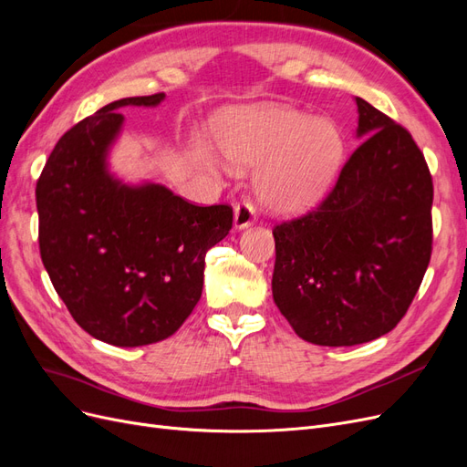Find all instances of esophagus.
Wrapping results in <instances>:
<instances>
[{"label": "esophagus", "mask_w": 467, "mask_h": 467, "mask_svg": "<svg viewBox=\"0 0 467 467\" xmlns=\"http://www.w3.org/2000/svg\"><path fill=\"white\" fill-rule=\"evenodd\" d=\"M255 222H257V210L249 201L235 206V210H234V228L235 230H245Z\"/></svg>", "instance_id": "34e87169"}]
</instances>
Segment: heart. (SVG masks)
<instances>
[{
    "mask_svg": "<svg viewBox=\"0 0 467 467\" xmlns=\"http://www.w3.org/2000/svg\"><path fill=\"white\" fill-rule=\"evenodd\" d=\"M214 144L239 169L262 163L255 177L257 194L278 214L312 208L331 187L345 153L343 134L333 120L280 105L225 112L214 130ZM194 160L208 169L225 167L210 148L196 151Z\"/></svg>",
    "mask_w": 467,
    "mask_h": 467,
    "instance_id": "heart-1",
    "label": "heart"
}]
</instances>
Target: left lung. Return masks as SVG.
Returning a JSON list of instances; mask_svg holds the SVG:
<instances>
[{"instance_id":"obj_1","label":"left lung","mask_w":467,"mask_h":467,"mask_svg":"<svg viewBox=\"0 0 467 467\" xmlns=\"http://www.w3.org/2000/svg\"><path fill=\"white\" fill-rule=\"evenodd\" d=\"M360 146L316 212L275 228L273 298L296 335L352 347L405 316L432 251V179L415 140L364 99Z\"/></svg>"}]
</instances>
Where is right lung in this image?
I'll list each match as a JSON object with an SVG mask.
<instances>
[{
	"mask_svg": "<svg viewBox=\"0 0 467 467\" xmlns=\"http://www.w3.org/2000/svg\"><path fill=\"white\" fill-rule=\"evenodd\" d=\"M165 93L99 109L54 146L36 182L38 245L52 285L83 331L115 347L171 337L201 300L204 257L230 234V206H194L160 182L110 171L122 107H158Z\"/></svg>",
	"mask_w": 467,
	"mask_h": 467,
	"instance_id": "obj_1",
	"label": "right lung"
}]
</instances>
